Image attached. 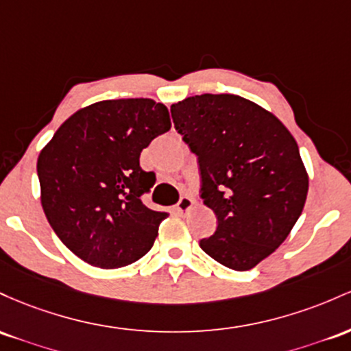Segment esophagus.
Returning <instances> with one entry per match:
<instances>
[{"instance_id": "obj_1", "label": "esophagus", "mask_w": 351, "mask_h": 351, "mask_svg": "<svg viewBox=\"0 0 351 351\" xmlns=\"http://www.w3.org/2000/svg\"><path fill=\"white\" fill-rule=\"evenodd\" d=\"M192 206H194V200H192L189 195H182L176 208L180 212V214H187V212L192 208Z\"/></svg>"}]
</instances>
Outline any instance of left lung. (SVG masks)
Listing matches in <instances>:
<instances>
[{"mask_svg": "<svg viewBox=\"0 0 351 351\" xmlns=\"http://www.w3.org/2000/svg\"><path fill=\"white\" fill-rule=\"evenodd\" d=\"M171 112L217 217L200 249L227 269H254L289 237L305 206L308 174L297 141L275 114L235 94L187 97Z\"/></svg>", "mask_w": 351, "mask_h": 351, "instance_id": "left-lung-1", "label": "left lung"}]
</instances>
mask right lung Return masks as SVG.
<instances>
[{"label": "right lung", "mask_w": 351, "mask_h": 351, "mask_svg": "<svg viewBox=\"0 0 351 351\" xmlns=\"http://www.w3.org/2000/svg\"><path fill=\"white\" fill-rule=\"evenodd\" d=\"M169 129L167 108L154 99L99 101L69 116L39 152L43 210L81 261L119 269L151 250L169 214L141 200L154 174L139 157Z\"/></svg>", "instance_id": "1"}]
</instances>
